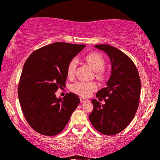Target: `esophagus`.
Listing matches in <instances>:
<instances>
[{
    "instance_id": "1",
    "label": "esophagus",
    "mask_w": 160,
    "mask_h": 160,
    "mask_svg": "<svg viewBox=\"0 0 160 160\" xmlns=\"http://www.w3.org/2000/svg\"><path fill=\"white\" fill-rule=\"evenodd\" d=\"M88 99H86V98H83V97H80V102L82 103H84V102H88Z\"/></svg>"
}]
</instances>
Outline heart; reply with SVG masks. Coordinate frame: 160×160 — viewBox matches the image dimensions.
<instances>
[{"mask_svg": "<svg viewBox=\"0 0 160 160\" xmlns=\"http://www.w3.org/2000/svg\"><path fill=\"white\" fill-rule=\"evenodd\" d=\"M84 60L89 65L93 70L96 72L95 77L99 80H103L106 77L104 68L105 61L103 56L99 53L92 52L85 56ZM77 66V61L72 59L68 63L66 68V74L68 78H72L74 77L76 68ZM97 86L94 82H77L73 83L71 87V90L75 94L82 97H88L92 93L97 89Z\"/></svg>", "mask_w": 160, "mask_h": 160, "instance_id": "1", "label": "heart"}]
</instances>
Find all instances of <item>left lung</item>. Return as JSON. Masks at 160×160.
<instances>
[{
    "label": "left lung",
    "mask_w": 160,
    "mask_h": 160,
    "mask_svg": "<svg viewBox=\"0 0 160 160\" xmlns=\"http://www.w3.org/2000/svg\"><path fill=\"white\" fill-rule=\"evenodd\" d=\"M106 52L112 63V72L107 87L97 93V97L104 100L101 105L92 99L94 106L88 116L93 127L101 133L114 135L123 131L132 121L138 109L141 81L136 66L128 56L107 44L95 45Z\"/></svg>",
    "instance_id": "obj_1"
}]
</instances>
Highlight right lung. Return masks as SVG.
<instances>
[{"instance_id": "obj_1", "label": "right lung", "mask_w": 160, "mask_h": 160, "mask_svg": "<svg viewBox=\"0 0 160 160\" xmlns=\"http://www.w3.org/2000/svg\"><path fill=\"white\" fill-rule=\"evenodd\" d=\"M85 45L56 42L34 51L24 63L18 87L22 112L27 122L46 136L59 134L79 104L77 94L57 98L66 85L68 63Z\"/></svg>"}]
</instances>
